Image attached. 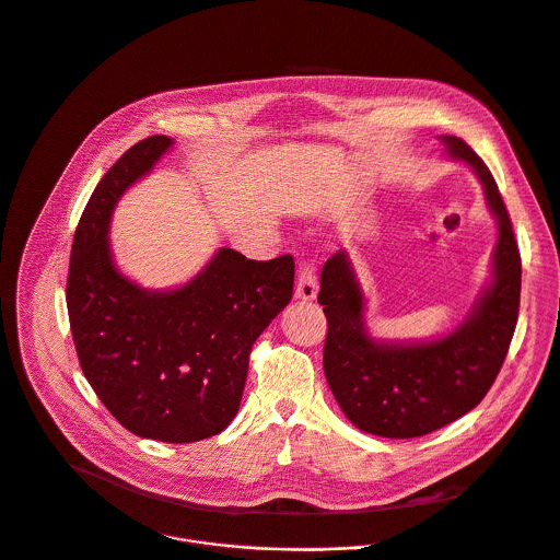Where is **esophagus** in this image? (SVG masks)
<instances>
[{
  "label": "esophagus",
  "mask_w": 560,
  "mask_h": 560,
  "mask_svg": "<svg viewBox=\"0 0 560 560\" xmlns=\"http://www.w3.org/2000/svg\"><path fill=\"white\" fill-rule=\"evenodd\" d=\"M317 295V276L313 271V267H302L300 276H298V284H295V300L302 302H311Z\"/></svg>",
  "instance_id": "1"
}]
</instances>
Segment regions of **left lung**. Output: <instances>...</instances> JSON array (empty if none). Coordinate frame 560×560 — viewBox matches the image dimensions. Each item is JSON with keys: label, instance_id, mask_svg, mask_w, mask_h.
Here are the masks:
<instances>
[{"label": "left lung", "instance_id": "obj_1", "mask_svg": "<svg viewBox=\"0 0 560 560\" xmlns=\"http://www.w3.org/2000/svg\"><path fill=\"white\" fill-rule=\"evenodd\" d=\"M438 140L448 160L472 171L497 221L490 276L466 317L427 339L374 337L350 254L339 249L330 256L319 278L317 302L328 319V387L357 429L381 438H418L477 407L501 370L516 326L521 258L497 184L466 142L455 136Z\"/></svg>", "mask_w": 560, "mask_h": 560}]
</instances>
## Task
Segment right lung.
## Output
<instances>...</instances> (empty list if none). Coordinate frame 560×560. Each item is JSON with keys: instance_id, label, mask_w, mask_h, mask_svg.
Listing matches in <instances>:
<instances>
[{"instance_id": "add662e5", "label": "right lung", "mask_w": 560, "mask_h": 560, "mask_svg": "<svg viewBox=\"0 0 560 560\" xmlns=\"http://www.w3.org/2000/svg\"><path fill=\"white\" fill-rule=\"evenodd\" d=\"M175 147L153 136L101 179L72 243L68 313L85 378L131 433L197 442L238 413L254 341L291 302L293 258L221 247L188 282L144 289L120 271L109 228L125 192Z\"/></svg>"}]
</instances>
